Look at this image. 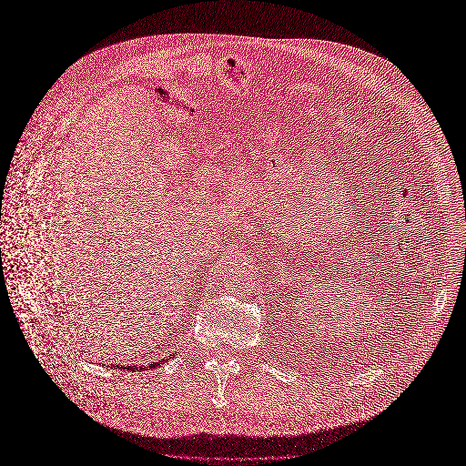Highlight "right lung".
<instances>
[{"label":"right lung","mask_w":466,"mask_h":466,"mask_svg":"<svg viewBox=\"0 0 466 466\" xmlns=\"http://www.w3.org/2000/svg\"><path fill=\"white\" fill-rule=\"evenodd\" d=\"M169 357H171V359H173V355H169ZM166 360H167V357H164V359H162V360H158V362H153V364H149V366H147V368H157V366H160V364H164V362H166ZM113 368H115V366H113ZM116 368H120V366H118V364H116ZM129 368H133V370H138V366H137V368H135V366H122V370H129ZM140 370H146V368H142V366H140Z\"/></svg>","instance_id":"right-lung-1"}]
</instances>
